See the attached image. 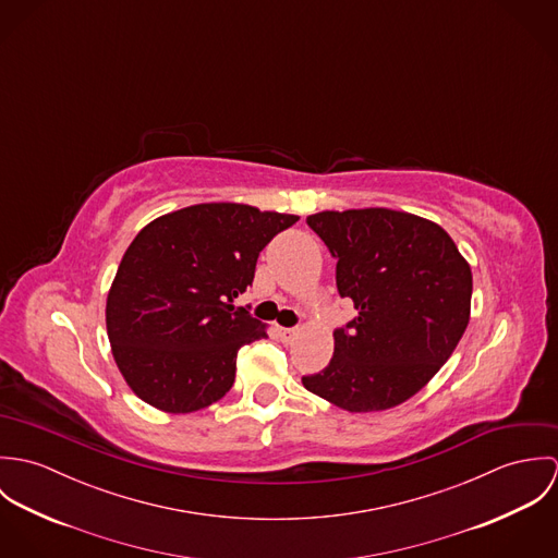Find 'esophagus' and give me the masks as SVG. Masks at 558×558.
I'll return each mask as SVG.
<instances>
[{"label": "esophagus", "instance_id": "34e87169", "mask_svg": "<svg viewBox=\"0 0 558 558\" xmlns=\"http://www.w3.org/2000/svg\"><path fill=\"white\" fill-rule=\"evenodd\" d=\"M296 332H299L296 328H283V326L279 328V337H281V341H286V343H290V341L296 337Z\"/></svg>", "mask_w": 558, "mask_h": 558}]
</instances>
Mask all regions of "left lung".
<instances>
[{"instance_id":"left-lung-1","label":"left lung","mask_w":558,"mask_h":558,"mask_svg":"<svg viewBox=\"0 0 558 558\" xmlns=\"http://www.w3.org/2000/svg\"><path fill=\"white\" fill-rule=\"evenodd\" d=\"M310 228L337 259V290L359 316L335 330L330 363L307 391L348 412H380L418 393L460 343L473 272L434 221L391 210H322Z\"/></svg>"}]
</instances>
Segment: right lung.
Instances as JSON below:
<instances>
[{
	"instance_id": "add662e5",
	"label": "right lung",
	"mask_w": 558,
	"mask_h": 558,
	"mask_svg": "<svg viewBox=\"0 0 558 558\" xmlns=\"http://www.w3.org/2000/svg\"><path fill=\"white\" fill-rule=\"evenodd\" d=\"M299 221L248 204L210 202L167 213L129 244L107 294L113 361L131 391L189 414L223 398L242 345L266 324L234 307L259 251Z\"/></svg>"
}]
</instances>
